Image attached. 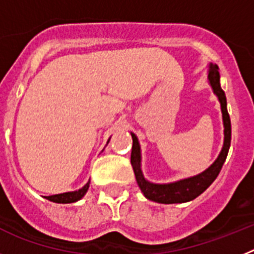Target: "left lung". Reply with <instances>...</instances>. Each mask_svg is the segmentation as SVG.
I'll list each match as a JSON object with an SVG mask.
<instances>
[{
	"label": "left lung",
	"instance_id": "1",
	"mask_svg": "<svg viewBox=\"0 0 254 254\" xmlns=\"http://www.w3.org/2000/svg\"><path fill=\"white\" fill-rule=\"evenodd\" d=\"M208 81L209 85L212 87L213 93L217 96L220 105H221L222 121H224V145H222L219 157L216 158L215 162L208 169L204 170L203 173L191 176V178H187V179L169 183V184H154V183L148 182L143 176L142 167H140L142 156H140L139 142H138V138H136L135 134L131 133L133 147H131L130 162H131V166H133L136 183L139 185L140 190L144 194V197L148 198L149 200L165 204L189 202V200L197 198L199 194L203 193L209 185L215 182V179L221 171V167L224 165L225 160H226L229 148H230L231 123L230 116L228 114V107H226V96H225V92L221 89V85H220V72L217 65L209 64Z\"/></svg>",
	"mask_w": 254,
	"mask_h": 254
}]
</instances>
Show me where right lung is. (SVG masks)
<instances>
[{
    "instance_id": "1",
    "label": "right lung",
    "mask_w": 254,
    "mask_h": 254,
    "mask_svg": "<svg viewBox=\"0 0 254 254\" xmlns=\"http://www.w3.org/2000/svg\"><path fill=\"white\" fill-rule=\"evenodd\" d=\"M109 140H107V143H109ZM89 183L90 180L83 187V188L79 189V190L55 194V195H48L47 199L51 200V202H55V203H72V202H76V200L81 199V198L84 197V194L87 193L88 188H89Z\"/></svg>"
}]
</instances>
